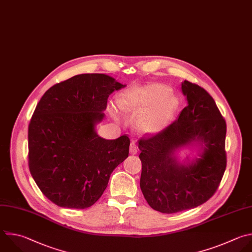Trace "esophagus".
Wrapping results in <instances>:
<instances>
[{"label":"esophagus","mask_w":252,"mask_h":252,"mask_svg":"<svg viewBox=\"0 0 252 252\" xmlns=\"http://www.w3.org/2000/svg\"><path fill=\"white\" fill-rule=\"evenodd\" d=\"M137 150H138V148H137L136 144H135L134 142H132V143L130 144V147H129V152H130L131 154H136V153H137Z\"/></svg>","instance_id":"34e87169"}]
</instances>
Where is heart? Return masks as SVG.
<instances>
[{
  "label": "heart",
  "mask_w": 252,
  "mask_h": 252,
  "mask_svg": "<svg viewBox=\"0 0 252 252\" xmlns=\"http://www.w3.org/2000/svg\"><path fill=\"white\" fill-rule=\"evenodd\" d=\"M169 91L161 85H149L130 92L120 105L124 109H135L149 112L145 126L151 131L162 128L172 109V101L167 99Z\"/></svg>",
  "instance_id": "1"
}]
</instances>
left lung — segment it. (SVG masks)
Wrapping results in <instances>:
<instances>
[{
    "label": "left lung",
    "instance_id": "8db88e82",
    "mask_svg": "<svg viewBox=\"0 0 252 252\" xmlns=\"http://www.w3.org/2000/svg\"><path fill=\"white\" fill-rule=\"evenodd\" d=\"M182 92L188 104L178 119L161 131L138 140L141 160L140 189L155 211L174 214L196 208L217 191L226 167V124L213 97L185 80ZM194 141L204 145L200 158L189 166L172 156Z\"/></svg>",
    "mask_w": 252,
    "mask_h": 252
}]
</instances>
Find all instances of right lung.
Listing matches in <instances>:
<instances>
[{"instance_id": "right-lung-1", "label": "right lung", "mask_w": 252, "mask_h": 252, "mask_svg": "<svg viewBox=\"0 0 252 252\" xmlns=\"http://www.w3.org/2000/svg\"><path fill=\"white\" fill-rule=\"evenodd\" d=\"M126 86L105 74H80L55 84L41 97L29 125V167L53 204L91 207L128 156L127 135L108 140L95 131L109 96Z\"/></svg>"}]
</instances>
